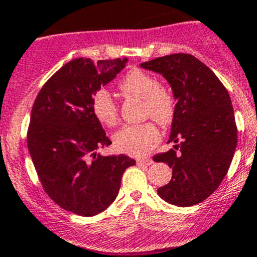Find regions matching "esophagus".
<instances>
[{
	"label": "esophagus",
	"mask_w": 257,
	"mask_h": 257,
	"mask_svg": "<svg viewBox=\"0 0 257 257\" xmlns=\"http://www.w3.org/2000/svg\"><path fill=\"white\" fill-rule=\"evenodd\" d=\"M138 165H153V160L151 158H139V160H136Z\"/></svg>",
	"instance_id": "esophagus-1"
}]
</instances>
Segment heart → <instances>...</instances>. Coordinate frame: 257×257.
Listing matches in <instances>:
<instances>
[{"label": "heart", "mask_w": 257, "mask_h": 257, "mask_svg": "<svg viewBox=\"0 0 257 257\" xmlns=\"http://www.w3.org/2000/svg\"><path fill=\"white\" fill-rule=\"evenodd\" d=\"M121 91L130 96L144 99V112L158 123L167 124L175 114V100L171 92L158 85L152 74L140 69H131L119 83ZM91 109L100 123L112 127L118 121V108L112 94L99 88L91 99ZM114 147L122 153L143 156L160 142V131L152 122L123 126L113 136Z\"/></svg>", "instance_id": "1"}]
</instances>
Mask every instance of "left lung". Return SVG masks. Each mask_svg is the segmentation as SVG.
Segmentation results:
<instances>
[{"instance_id": "1", "label": "left lung", "mask_w": 257, "mask_h": 257, "mask_svg": "<svg viewBox=\"0 0 257 257\" xmlns=\"http://www.w3.org/2000/svg\"><path fill=\"white\" fill-rule=\"evenodd\" d=\"M140 67L162 74L176 100L169 139L174 149L153 157L171 167L172 179L157 192L180 207L201 203L225 178L237 147L230 96L212 70L189 54L166 55Z\"/></svg>"}]
</instances>
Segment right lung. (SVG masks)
Instances as JSON below:
<instances>
[{"label": "right lung", "instance_id": "obj_1", "mask_svg": "<svg viewBox=\"0 0 257 257\" xmlns=\"http://www.w3.org/2000/svg\"><path fill=\"white\" fill-rule=\"evenodd\" d=\"M127 58H78L60 68L41 88L31 113L27 144L41 184L61 208L94 216L112 205L130 157L101 156L112 144L91 109L92 95L115 78Z\"/></svg>", "mask_w": 257, "mask_h": 257}]
</instances>
